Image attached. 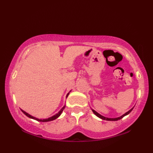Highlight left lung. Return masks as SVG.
<instances>
[{"mask_svg": "<svg viewBox=\"0 0 153 153\" xmlns=\"http://www.w3.org/2000/svg\"><path fill=\"white\" fill-rule=\"evenodd\" d=\"M133 108H132L131 109L129 110L128 112H127L126 113H125L124 114H123L122 116H121L118 117V118H106V117L103 116H102V115H100V114H99L98 112H97L95 111V110H93V109H92V110H93V113L95 114V115H96L97 117H99V118H100V119H102V120H108V121H117V120H118L122 119V118H123V117H124L125 116H126V115L129 114L130 113V112L132 111Z\"/></svg>", "mask_w": 153, "mask_h": 153, "instance_id": "8db88e82", "label": "left lung"}]
</instances>
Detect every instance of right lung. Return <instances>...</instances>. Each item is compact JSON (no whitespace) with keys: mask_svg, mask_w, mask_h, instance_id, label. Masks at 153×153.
Masks as SVG:
<instances>
[{"mask_svg":"<svg viewBox=\"0 0 153 153\" xmlns=\"http://www.w3.org/2000/svg\"><path fill=\"white\" fill-rule=\"evenodd\" d=\"M68 95H69V93H68V94H67V95H66V98L68 97ZM64 108H65V106L63 107L62 108L60 111H59V112H58L56 114H55L54 116H52V117H50V118H47V119H38V118H35V117H33V116H32L31 115H30V114H29L28 113H27V112H25V111H24V110H22L21 109V110L22 111V112L25 115H26L27 117H29V118H32V119H33V120H37V121H39V122H50V121H52V120H55V119H56L57 118H58V117H59L60 116V114H62V111L64 110Z\"/></svg>","mask_w":153,"mask_h":153,"instance_id":"1","label":"right lung"}]
</instances>
